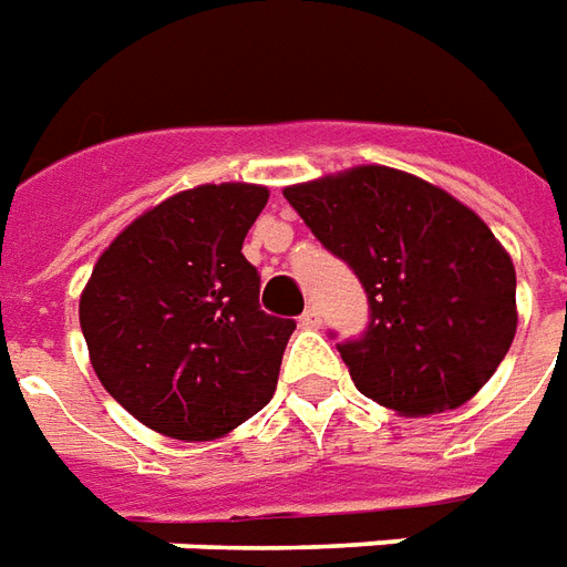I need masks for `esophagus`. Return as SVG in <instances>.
Masks as SVG:
<instances>
[{"instance_id":"obj_1","label":"esophagus","mask_w":567,"mask_h":567,"mask_svg":"<svg viewBox=\"0 0 567 567\" xmlns=\"http://www.w3.org/2000/svg\"><path fill=\"white\" fill-rule=\"evenodd\" d=\"M299 322L305 326V329H319V322H322V317H319V308H313V305H310V308L299 317Z\"/></svg>"}]
</instances>
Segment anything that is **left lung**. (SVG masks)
Segmentation results:
<instances>
[{"label": "left lung", "instance_id": "8db88e82", "mask_svg": "<svg viewBox=\"0 0 567 567\" xmlns=\"http://www.w3.org/2000/svg\"><path fill=\"white\" fill-rule=\"evenodd\" d=\"M284 197L368 292V329L338 343L364 398L433 415L491 380L517 331V275L472 208L391 167H355Z\"/></svg>", "mask_w": 567, "mask_h": 567}]
</instances>
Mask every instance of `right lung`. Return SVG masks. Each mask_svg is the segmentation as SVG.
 <instances>
[{"label": "right lung", "mask_w": 567, "mask_h": 567, "mask_svg": "<svg viewBox=\"0 0 567 567\" xmlns=\"http://www.w3.org/2000/svg\"><path fill=\"white\" fill-rule=\"evenodd\" d=\"M266 203L241 182L182 190L118 233L80 296L97 380L164 436H224L275 394L296 319L259 308L241 254Z\"/></svg>", "instance_id": "add662e5"}]
</instances>
